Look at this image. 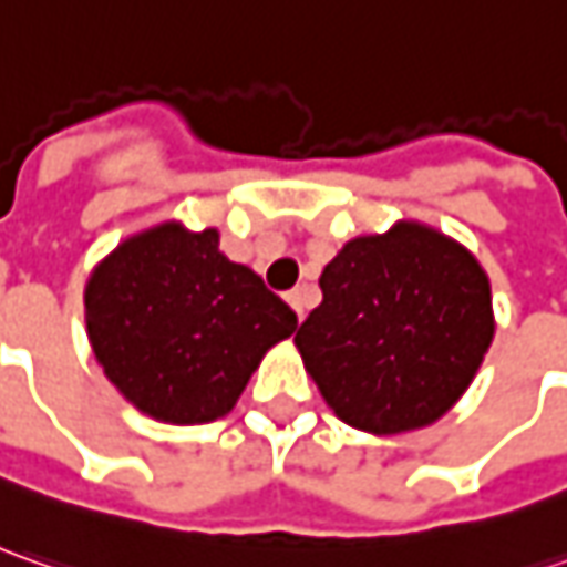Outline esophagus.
<instances>
[{
	"label": "esophagus",
	"instance_id": "1",
	"mask_svg": "<svg viewBox=\"0 0 567 567\" xmlns=\"http://www.w3.org/2000/svg\"><path fill=\"white\" fill-rule=\"evenodd\" d=\"M285 301L291 303V310L298 313V320H303V307H307V291H303V288H295V291H288V295H285Z\"/></svg>",
	"mask_w": 567,
	"mask_h": 567
}]
</instances>
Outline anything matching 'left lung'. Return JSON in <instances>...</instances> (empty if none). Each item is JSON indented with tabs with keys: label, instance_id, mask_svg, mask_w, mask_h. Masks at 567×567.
I'll use <instances>...</instances> for the list:
<instances>
[{
	"label": "left lung",
	"instance_id": "obj_1",
	"mask_svg": "<svg viewBox=\"0 0 567 567\" xmlns=\"http://www.w3.org/2000/svg\"><path fill=\"white\" fill-rule=\"evenodd\" d=\"M320 288L295 344L336 417L373 436L449 414L496 336L477 257L417 219L351 238Z\"/></svg>",
	"mask_w": 567,
	"mask_h": 567
}]
</instances>
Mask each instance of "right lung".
Listing matches in <instances>:
<instances>
[{
	"instance_id": "right-lung-1",
	"label": "right lung",
	"mask_w": 567,
	"mask_h": 567,
	"mask_svg": "<svg viewBox=\"0 0 567 567\" xmlns=\"http://www.w3.org/2000/svg\"><path fill=\"white\" fill-rule=\"evenodd\" d=\"M87 339L106 380L141 414L209 423L241 399L264 354L298 317L219 250V231L175 219L125 238L84 288Z\"/></svg>"
}]
</instances>
